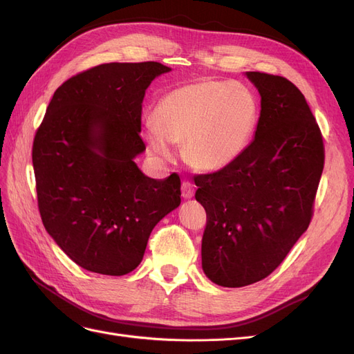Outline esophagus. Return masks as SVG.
I'll use <instances>...</instances> for the list:
<instances>
[{
	"label": "esophagus",
	"mask_w": 354,
	"mask_h": 354,
	"mask_svg": "<svg viewBox=\"0 0 354 354\" xmlns=\"http://www.w3.org/2000/svg\"><path fill=\"white\" fill-rule=\"evenodd\" d=\"M181 195H183L185 199H192L195 195V187L189 181H183L181 183Z\"/></svg>",
	"instance_id": "34e87169"
}]
</instances>
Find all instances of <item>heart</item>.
Masks as SVG:
<instances>
[{"label":"heart","instance_id":"obj_1","mask_svg":"<svg viewBox=\"0 0 354 354\" xmlns=\"http://www.w3.org/2000/svg\"><path fill=\"white\" fill-rule=\"evenodd\" d=\"M145 125L152 153L169 160L183 143L187 162L201 171L232 165L250 143L259 116L254 94L239 82L198 81L165 94Z\"/></svg>","mask_w":354,"mask_h":354}]
</instances>
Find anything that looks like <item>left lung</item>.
I'll return each instance as SVG.
<instances>
[{"label":"left lung","mask_w":354,"mask_h":354,"mask_svg":"<svg viewBox=\"0 0 354 354\" xmlns=\"http://www.w3.org/2000/svg\"><path fill=\"white\" fill-rule=\"evenodd\" d=\"M245 77L261 97L254 140L227 168L195 177L207 211L202 270L226 288L259 282L285 260L312 220L325 160L301 91L276 75Z\"/></svg>","instance_id":"obj_1"}]
</instances>
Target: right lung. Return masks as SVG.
<instances>
[{
  "mask_svg": "<svg viewBox=\"0 0 354 354\" xmlns=\"http://www.w3.org/2000/svg\"><path fill=\"white\" fill-rule=\"evenodd\" d=\"M169 71L158 62L106 63L72 77L56 90L35 134L42 224L85 270L133 272L153 227L180 205L177 174L155 180L134 162L146 151V90Z\"/></svg>",
  "mask_w": 354,
  "mask_h": 354,
  "instance_id": "obj_1",
  "label": "right lung"
}]
</instances>
